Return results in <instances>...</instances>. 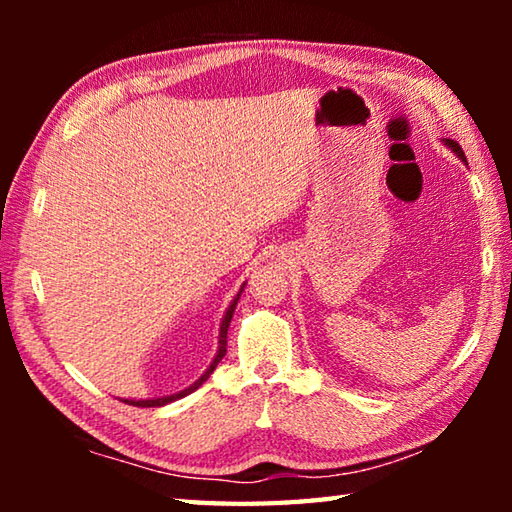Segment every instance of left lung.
<instances>
[{
    "mask_svg": "<svg viewBox=\"0 0 512 512\" xmlns=\"http://www.w3.org/2000/svg\"><path fill=\"white\" fill-rule=\"evenodd\" d=\"M443 142H445L447 149H452V151L458 155V158H461L463 162H467V160H465V153H463L461 146H458V142H454V140H443Z\"/></svg>",
    "mask_w": 512,
    "mask_h": 512,
    "instance_id": "1",
    "label": "left lung"
}]
</instances>
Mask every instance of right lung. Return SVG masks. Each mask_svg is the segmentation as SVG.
<instances>
[{
    "instance_id": "obj_1",
    "label": "right lung",
    "mask_w": 512,
    "mask_h": 512,
    "mask_svg": "<svg viewBox=\"0 0 512 512\" xmlns=\"http://www.w3.org/2000/svg\"><path fill=\"white\" fill-rule=\"evenodd\" d=\"M244 287H246V282L241 284V289H239V293H237V296H235V300L230 302V307H228V309H225V316H223V320H221V329H219V350H216L214 359H212V363H210V368H207V370L203 372V375L194 381L192 386L185 388V391H180V393L167 395V397H153V400H124V402L133 404V406H142V409H151V406H164V404H169V402H176V400H180V397H185V395H189V393H194L198 386L205 384L207 377L212 375L214 368L219 366V361L225 357V345H228V327H230L232 314H235V307H237L239 296H241V291H244Z\"/></svg>"
}]
</instances>
